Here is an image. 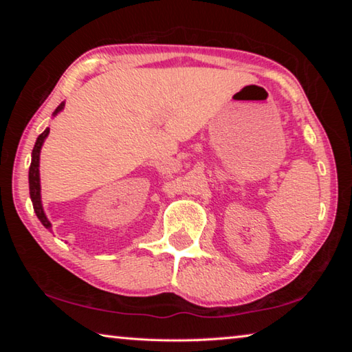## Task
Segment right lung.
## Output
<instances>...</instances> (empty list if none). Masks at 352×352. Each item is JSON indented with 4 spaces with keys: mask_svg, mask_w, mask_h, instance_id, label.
Masks as SVG:
<instances>
[{
    "mask_svg": "<svg viewBox=\"0 0 352 352\" xmlns=\"http://www.w3.org/2000/svg\"><path fill=\"white\" fill-rule=\"evenodd\" d=\"M65 109V102H62L60 105L57 107L52 113V116H57L58 113ZM50 135V127L45 129V132L38 135L37 141H35V146L32 148V160H31V168H29V194H31V200H32V206L34 211L37 214L38 220L41 222V225L45 226L46 230L51 231V222L47 220L43 205H41V186H40V152L41 147H43V142Z\"/></svg>",
    "mask_w": 352,
    "mask_h": 352,
    "instance_id": "1",
    "label": "right lung"
}]
</instances>
